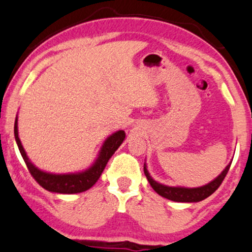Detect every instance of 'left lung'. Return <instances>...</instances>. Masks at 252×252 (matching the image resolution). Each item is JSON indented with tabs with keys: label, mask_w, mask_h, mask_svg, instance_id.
<instances>
[{
	"label": "left lung",
	"mask_w": 252,
	"mask_h": 252,
	"mask_svg": "<svg viewBox=\"0 0 252 252\" xmlns=\"http://www.w3.org/2000/svg\"><path fill=\"white\" fill-rule=\"evenodd\" d=\"M230 165L231 164H229L228 166L224 168L223 172H222L218 178H215L214 180L211 181V183L205 185V186L196 187V189L170 187V186H165V185L159 184L157 181L152 179L151 176H150L145 164H144V173L146 178H148V181L150 183V185H151V187L159 194V195L177 202H199L201 201V200H205L206 197H208L209 195H212V194L219 189L220 185L222 184V181H223L225 176H227Z\"/></svg>",
	"instance_id": "left-lung-1"
}]
</instances>
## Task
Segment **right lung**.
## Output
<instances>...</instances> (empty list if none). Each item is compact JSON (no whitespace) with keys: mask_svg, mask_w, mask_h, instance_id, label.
Returning a JSON list of instances; mask_svg holds the SVG:
<instances>
[{"mask_svg":"<svg viewBox=\"0 0 252 252\" xmlns=\"http://www.w3.org/2000/svg\"><path fill=\"white\" fill-rule=\"evenodd\" d=\"M15 139L17 143L18 149L23 157L25 164L31 176L34 178V180L40 185L43 189L53 193H62V194H74L81 193L91 189L93 185L96 183L101 174L106 167V165L109 160L111 156L115 154V151L122 144L124 138H126V132L123 130L116 131L115 133L108 137L106 142L103 143L101 148L100 154L96 161L92 165L88 170L79 173H69V174H52L47 172L40 171L29 160L27 154H25L23 146H22L21 139L18 137V129H17V117L15 120Z\"/></svg>","mask_w":252,"mask_h":252,"instance_id":"obj_1","label":"right lung"}]
</instances>
